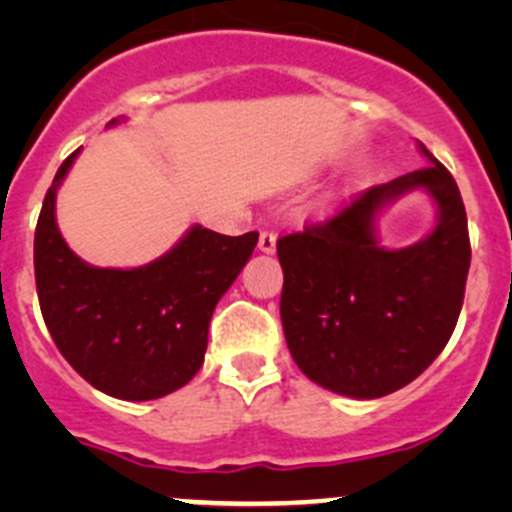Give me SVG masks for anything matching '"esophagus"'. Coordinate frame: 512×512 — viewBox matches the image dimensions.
Segmentation results:
<instances>
[{"mask_svg": "<svg viewBox=\"0 0 512 512\" xmlns=\"http://www.w3.org/2000/svg\"><path fill=\"white\" fill-rule=\"evenodd\" d=\"M275 245H277V232L270 230V227H265V230L260 232V242H257V247H260L262 252H275Z\"/></svg>", "mask_w": 512, "mask_h": 512, "instance_id": "obj_1", "label": "esophagus"}]
</instances>
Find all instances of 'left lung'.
Masks as SVG:
<instances>
[{"label":"left lung","mask_w":512,"mask_h":512,"mask_svg":"<svg viewBox=\"0 0 512 512\" xmlns=\"http://www.w3.org/2000/svg\"><path fill=\"white\" fill-rule=\"evenodd\" d=\"M426 168L354 195L332 218L277 240L285 285L280 317L294 364L314 381L354 399H379L411 384L443 352L456 329L471 267L461 190L426 146ZM423 187L439 205L426 241L384 251L375 213Z\"/></svg>","instance_id":"1"}]
</instances>
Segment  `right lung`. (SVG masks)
<instances>
[{"mask_svg":"<svg viewBox=\"0 0 512 512\" xmlns=\"http://www.w3.org/2000/svg\"><path fill=\"white\" fill-rule=\"evenodd\" d=\"M76 156L79 151L56 170L34 232L36 294L46 329L98 391L126 401L160 399L203 366L215 304L250 260L257 232L230 237L195 225L151 265H86L54 218L56 188Z\"/></svg>","mask_w":512,"mask_h":512,"instance_id":"1","label":"right lung"}]
</instances>
